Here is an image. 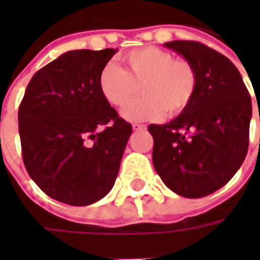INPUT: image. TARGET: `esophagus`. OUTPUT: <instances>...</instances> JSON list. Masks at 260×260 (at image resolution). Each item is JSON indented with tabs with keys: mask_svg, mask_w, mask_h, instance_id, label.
Segmentation results:
<instances>
[{
	"mask_svg": "<svg viewBox=\"0 0 260 260\" xmlns=\"http://www.w3.org/2000/svg\"><path fill=\"white\" fill-rule=\"evenodd\" d=\"M132 128L135 131H139V129H145L146 128V125H143V124H134L132 125Z\"/></svg>",
	"mask_w": 260,
	"mask_h": 260,
	"instance_id": "34e87169",
	"label": "esophagus"
}]
</instances>
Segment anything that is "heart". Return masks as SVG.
I'll list each match as a JSON object with an SVG mask.
<instances>
[{
    "mask_svg": "<svg viewBox=\"0 0 260 260\" xmlns=\"http://www.w3.org/2000/svg\"><path fill=\"white\" fill-rule=\"evenodd\" d=\"M125 69L107 64L99 76L103 97L114 107L122 108L129 121L157 119L161 115L177 117L184 113L198 90V72L191 61L174 58L163 48L149 47L134 50L124 58Z\"/></svg>",
    "mask_w": 260,
    "mask_h": 260,
    "instance_id": "b5f03b06",
    "label": "heart"
}]
</instances>
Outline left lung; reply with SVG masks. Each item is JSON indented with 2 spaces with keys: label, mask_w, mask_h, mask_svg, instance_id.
<instances>
[{
  "label": "left lung",
  "mask_w": 260,
  "mask_h": 260,
  "mask_svg": "<svg viewBox=\"0 0 260 260\" xmlns=\"http://www.w3.org/2000/svg\"><path fill=\"white\" fill-rule=\"evenodd\" d=\"M164 46L193 64L198 90L177 118L149 125L154 141L153 164L171 191L184 198H203L225 185L245 160L251 96L240 71L223 54L191 40Z\"/></svg>",
  "instance_id": "8db88e82"
}]
</instances>
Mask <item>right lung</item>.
<instances>
[{"label": "right lung", "instance_id": "1", "mask_svg": "<svg viewBox=\"0 0 260 260\" xmlns=\"http://www.w3.org/2000/svg\"><path fill=\"white\" fill-rule=\"evenodd\" d=\"M115 51L59 55L33 75L20 102L26 170L44 193L67 205H91L111 191L132 134L99 87Z\"/></svg>", "mask_w": 260, "mask_h": 260}]
</instances>
